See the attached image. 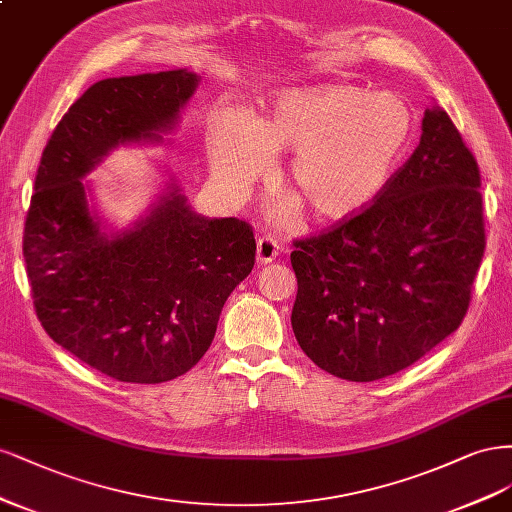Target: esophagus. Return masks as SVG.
Instances as JSON below:
<instances>
[{
    "label": "esophagus",
    "instance_id": "34e87169",
    "mask_svg": "<svg viewBox=\"0 0 512 512\" xmlns=\"http://www.w3.org/2000/svg\"><path fill=\"white\" fill-rule=\"evenodd\" d=\"M278 251H280V246H278V240H276V238H272V236H261V238L257 240V261H259V263H270V261H274L276 255H278Z\"/></svg>",
    "mask_w": 512,
    "mask_h": 512
}]
</instances>
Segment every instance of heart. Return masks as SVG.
<instances>
[{
	"mask_svg": "<svg viewBox=\"0 0 512 512\" xmlns=\"http://www.w3.org/2000/svg\"><path fill=\"white\" fill-rule=\"evenodd\" d=\"M415 129L410 106L395 93L334 85L291 89L246 121L221 112L208 134L214 180L240 197L266 168V153H293L287 183L323 221L366 210L398 170Z\"/></svg>",
	"mask_w": 512,
	"mask_h": 512,
	"instance_id": "1",
	"label": "heart"
}]
</instances>
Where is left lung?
<instances>
[{
    "label": "left lung",
    "instance_id": "left-lung-1",
    "mask_svg": "<svg viewBox=\"0 0 512 512\" xmlns=\"http://www.w3.org/2000/svg\"><path fill=\"white\" fill-rule=\"evenodd\" d=\"M421 129L415 153L366 210L293 240V334L344 381L412 366L470 306L485 253L481 172L440 106L425 110Z\"/></svg>",
    "mask_w": 512,
    "mask_h": 512
}]
</instances>
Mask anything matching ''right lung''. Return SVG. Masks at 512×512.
I'll return each mask as SVG.
<instances>
[{"label":"right lung","mask_w":512,"mask_h":512,"mask_svg":"<svg viewBox=\"0 0 512 512\" xmlns=\"http://www.w3.org/2000/svg\"><path fill=\"white\" fill-rule=\"evenodd\" d=\"M197 87L187 70L95 82L48 138L25 219L36 315L65 351L114 381L189 372L225 300L255 266L253 227L193 212L176 187L134 227L104 234L82 176L119 144L161 140Z\"/></svg>","instance_id":"obj_1"}]
</instances>
